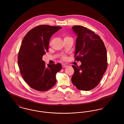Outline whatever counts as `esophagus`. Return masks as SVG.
<instances>
[{"mask_svg":"<svg viewBox=\"0 0 124 124\" xmlns=\"http://www.w3.org/2000/svg\"><path fill=\"white\" fill-rule=\"evenodd\" d=\"M62 67L65 68V67H67L68 66V65H67V64H64V63H62Z\"/></svg>","mask_w":124,"mask_h":124,"instance_id":"obj_1","label":"esophagus"}]
</instances>
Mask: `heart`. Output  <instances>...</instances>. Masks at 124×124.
Here are the masks:
<instances>
[{
	"label": "heart",
	"instance_id": "heart-1",
	"mask_svg": "<svg viewBox=\"0 0 124 124\" xmlns=\"http://www.w3.org/2000/svg\"><path fill=\"white\" fill-rule=\"evenodd\" d=\"M68 38V37H65V38ZM65 38H64V39H65ZM62 58H63V59H64V58H65V57H62Z\"/></svg>",
	"mask_w": 124,
	"mask_h": 124
}]
</instances>
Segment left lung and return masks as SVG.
Masks as SVG:
<instances>
[{"instance_id":"left-lung-1","label":"left lung","mask_w":124,"mask_h":124,"mask_svg":"<svg viewBox=\"0 0 124 124\" xmlns=\"http://www.w3.org/2000/svg\"><path fill=\"white\" fill-rule=\"evenodd\" d=\"M72 30L77 36L75 59L82 64L72 65L74 72L71 82L78 89L89 91L98 85L106 70V48L100 37L87 28L76 25Z\"/></svg>"}]
</instances>
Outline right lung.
Instances as JSON below:
<instances>
[{
  "label": "right lung",
  "mask_w": 124,
  "mask_h": 124,
  "mask_svg": "<svg viewBox=\"0 0 124 124\" xmlns=\"http://www.w3.org/2000/svg\"><path fill=\"white\" fill-rule=\"evenodd\" d=\"M61 29L60 26H38L30 30L22 40L18 65L23 79L36 90L47 91L56 83V74L62 69V64L47 65L42 56L48 52L51 37Z\"/></svg>",
  "instance_id": "right-lung-1"
}]
</instances>
